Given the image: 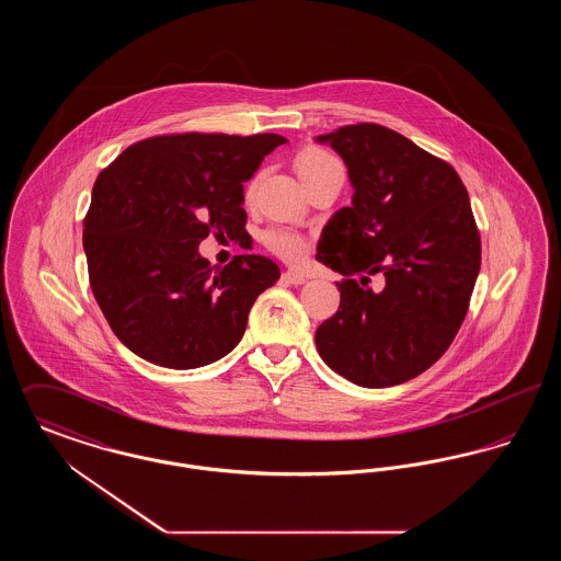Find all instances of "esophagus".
Segmentation results:
<instances>
[{"label":"esophagus","mask_w":561,"mask_h":561,"mask_svg":"<svg viewBox=\"0 0 561 561\" xmlns=\"http://www.w3.org/2000/svg\"><path fill=\"white\" fill-rule=\"evenodd\" d=\"M284 279H286L288 284H293V286H300V284H305V282H307V275H305V273H300V271L288 268V271L284 273Z\"/></svg>","instance_id":"esophagus-1"}]
</instances>
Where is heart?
I'll return each instance as SVG.
<instances>
[{
  "label": "heart",
  "instance_id": "obj_1",
  "mask_svg": "<svg viewBox=\"0 0 561 561\" xmlns=\"http://www.w3.org/2000/svg\"><path fill=\"white\" fill-rule=\"evenodd\" d=\"M294 165H296V172L302 179V183H307L311 179H318L330 170L343 168L341 161L336 160L334 156H330L323 149H316V147L305 149L302 153H298ZM263 243L267 245V250H271L273 254H277L279 259L290 261V263L300 261L309 250V241L305 236H300L298 231H293V229H284V227L267 229L263 233Z\"/></svg>",
  "mask_w": 561,
  "mask_h": 561
}]
</instances>
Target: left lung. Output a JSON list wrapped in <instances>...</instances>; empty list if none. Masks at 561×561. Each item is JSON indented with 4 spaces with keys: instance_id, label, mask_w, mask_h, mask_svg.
Segmentation results:
<instances>
[{
    "instance_id": "8db88e82",
    "label": "left lung",
    "mask_w": 561,
    "mask_h": 561,
    "mask_svg": "<svg viewBox=\"0 0 561 561\" xmlns=\"http://www.w3.org/2000/svg\"><path fill=\"white\" fill-rule=\"evenodd\" d=\"M318 142L345 161L353 199L318 243L316 259L345 279L316 345L351 382L393 387L431 368L467 316L481 265L469 193L450 163L385 126H343Z\"/></svg>"
}]
</instances>
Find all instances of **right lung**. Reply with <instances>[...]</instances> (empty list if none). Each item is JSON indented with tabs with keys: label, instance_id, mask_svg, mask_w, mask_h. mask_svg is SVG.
<instances>
[{
	"label": "right lung",
	"instance_id": "right-lung-1",
	"mask_svg": "<svg viewBox=\"0 0 561 561\" xmlns=\"http://www.w3.org/2000/svg\"><path fill=\"white\" fill-rule=\"evenodd\" d=\"M284 142L279 134H165L134 142L99 174L83 218L90 286L138 357L191 370L240 343L279 267L259 254L210 267L197 248L210 233H245L243 183Z\"/></svg>",
	"mask_w": 561,
	"mask_h": 561
}]
</instances>
